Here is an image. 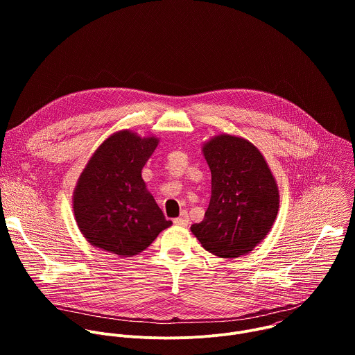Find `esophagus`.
<instances>
[{
    "mask_svg": "<svg viewBox=\"0 0 355 355\" xmlns=\"http://www.w3.org/2000/svg\"><path fill=\"white\" fill-rule=\"evenodd\" d=\"M174 223L177 226H181V227H187L189 225V218H188V214L187 212H182L180 218L174 219Z\"/></svg>",
    "mask_w": 355,
    "mask_h": 355,
    "instance_id": "34e87169",
    "label": "esophagus"
}]
</instances>
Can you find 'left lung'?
<instances>
[{"label": "left lung", "instance_id": "8db88e82", "mask_svg": "<svg viewBox=\"0 0 355 355\" xmlns=\"http://www.w3.org/2000/svg\"><path fill=\"white\" fill-rule=\"evenodd\" d=\"M212 174L205 218L191 226L202 247L220 259L248 254L277 219L279 191L261 151L244 137L220 133L202 144Z\"/></svg>", "mask_w": 355, "mask_h": 355}]
</instances>
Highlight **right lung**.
<instances>
[{
	"instance_id": "right-lung-1",
	"label": "right lung",
	"mask_w": 355,
	"mask_h": 355,
	"mask_svg": "<svg viewBox=\"0 0 355 355\" xmlns=\"http://www.w3.org/2000/svg\"><path fill=\"white\" fill-rule=\"evenodd\" d=\"M160 139L123 129L98 146L73 192V212L85 240L119 257L146 250L173 225L146 187L141 170Z\"/></svg>"
}]
</instances>
